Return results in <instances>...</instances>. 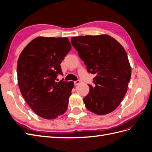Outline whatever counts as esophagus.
<instances>
[{"label": "esophagus", "mask_w": 152, "mask_h": 152, "mask_svg": "<svg viewBox=\"0 0 152 152\" xmlns=\"http://www.w3.org/2000/svg\"><path fill=\"white\" fill-rule=\"evenodd\" d=\"M80 83V80H77V81H74V84L75 85V86H77V85H78Z\"/></svg>", "instance_id": "1"}]
</instances>
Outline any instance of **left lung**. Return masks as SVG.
I'll use <instances>...</instances> for the list:
<instances>
[{
	"mask_svg": "<svg viewBox=\"0 0 152 152\" xmlns=\"http://www.w3.org/2000/svg\"><path fill=\"white\" fill-rule=\"evenodd\" d=\"M73 46L86 65L96 74L94 86L83 99L86 108L99 115L114 111L127 91L131 68L122 45L111 36L102 34L74 37Z\"/></svg>",
	"mask_w": 152,
	"mask_h": 152,
	"instance_id": "1",
	"label": "left lung"
}]
</instances>
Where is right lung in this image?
I'll return each mask as SVG.
<instances>
[{
    "label": "right lung",
    "instance_id": "obj_1",
    "mask_svg": "<svg viewBox=\"0 0 152 152\" xmlns=\"http://www.w3.org/2000/svg\"><path fill=\"white\" fill-rule=\"evenodd\" d=\"M72 48L67 37H38L22 50L18 59V86L30 108L45 119L65 113L74 84L58 82L60 64Z\"/></svg>",
    "mask_w": 152,
    "mask_h": 152
}]
</instances>
